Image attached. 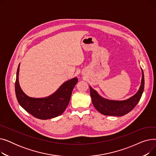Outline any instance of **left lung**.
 <instances>
[{"label": "left lung", "mask_w": 156, "mask_h": 156, "mask_svg": "<svg viewBox=\"0 0 156 156\" xmlns=\"http://www.w3.org/2000/svg\"><path fill=\"white\" fill-rule=\"evenodd\" d=\"M142 69V80L140 88L137 92L128 99L123 101L109 100L102 97L98 92L90 87V93L95 108L105 116H122L132 111L140 101L144 89V75Z\"/></svg>", "instance_id": "obj_1"}]
</instances>
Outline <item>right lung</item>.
Masks as SVG:
<instances>
[{
  "label": "right lung",
  "mask_w": 156,
  "mask_h": 156,
  "mask_svg": "<svg viewBox=\"0 0 156 156\" xmlns=\"http://www.w3.org/2000/svg\"><path fill=\"white\" fill-rule=\"evenodd\" d=\"M20 65L16 73L15 92L18 103L21 107L34 117L48 119L62 114L69 102L72 91L78 83L77 77L65 81L57 90L46 97L34 98L28 96L22 90L19 83Z\"/></svg>",
  "instance_id": "1"
}]
</instances>
